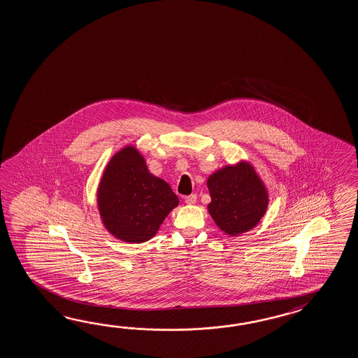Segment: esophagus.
<instances>
[{
    "mask_svg": "<svg viewBox=\"0 0 358 358\" xmlns=\"http://www.w3.org/2000/svg\"><path fill=\"white\" fill-rule=\"evenodd\" d=\"M185 203L187 205H194L196 201H197V196L196 194H189V196H185Z\"/></svg>",
    "mask_w": 358,
    "mask_h": 358,
    "instance_id": "obj_1",
    "label": "esophagus"
}]
</instances>
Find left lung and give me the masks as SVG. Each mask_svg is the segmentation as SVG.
Segmentation results:
<instances>
[{
	"instance_id": "left-lung-1",
	"label": "left lung",
	"mask_w": 358,
	"mask_h": 358,
	"mask_svg": "<svg viewBox=\"0 0 358 358\" xmlns=\"http://www.w3.org/2000/svg\"><path fill=\"white\" fill-rule=\"evenodd\" d=\"M208 214L232 237L255 228L269 205L266 184L246 159L216 170L208 178Z\"/></svg>"
}]
</instances>
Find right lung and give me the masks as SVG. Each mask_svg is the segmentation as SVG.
I'll list each match as a JSON object with an SVG mask.
<instances>
[{"label":"right lung","instance_id":"obj_1","mask_svg":"<svg viewBox=\"0 0 358 358\" xmlns=\"http://www.w3.org/2000/svg\"><path fill=\"white\" fill-rule=\"evenodd\" d=\"M96 205L109 234L120 241L142 243L156 236L179 199L164 179L150 174L144 156L129 144L104 167Z\"/></svg>","mask_w":358,"mask_h":358}]
</instances>
